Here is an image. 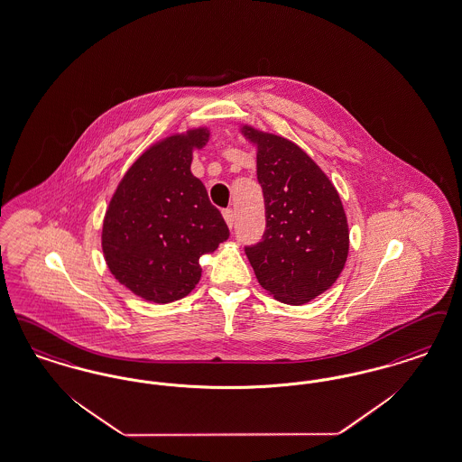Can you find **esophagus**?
I'll return each instance as SVG.
<instances>
[{
    "label": "esophagus",
    "mask_w": 462,
    "mask_h": 462,
    "mask_svg": "<svg viewBox=\"0 0 462 462\" xmlns=\"http://www.w3.org/2000/svg\"><path fill=\"white\" fill-rule=\"evenodd\" d=\"M223 218H225L226 225L232 228V225H234V211L232 209H223Z\"/></svg>",
    "instance_id": "obj_1"
}]
</instances>
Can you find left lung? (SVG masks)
Masks as SVG:
<instances>
[{
  "label": "left lung",
  "mask_w": 462,
  "mask_h": 462,
  "mask_svg": "<svg viewBox=\"0 0 462 462\" xmlns=\"http://www.w3.org/2000/svg\"><path fill=\"white\" fill-rule=\"evenodd\" d=\"M239 132L256 148L266 232L245 247L259 285L300 306L327 292L349 256V225L338 190L296 143L249 124Z\"/></svg>",
  "instance_id": "obj_1"
}]
</instances>
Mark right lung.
I'll return each mask as SVG.
<instances>
[{"label": "right lung", "instance_id": "add662e5", "mask_svg": "<svg viewBox=\"0 0 462 462\" xmlns=\"http://www.w3.org/2000/svg\"><path fill=\"white\" fill-rule=\"evenodd\" d=\"M209 137L211 130L199 125L151 144L125 171L106 208L101 247L108 270L148 302L189 296L201 280L199 258L230 236L190 171L194 151Z\"/></svg>", "mask_w": 462, "mask_h": 462}]
</instances>
